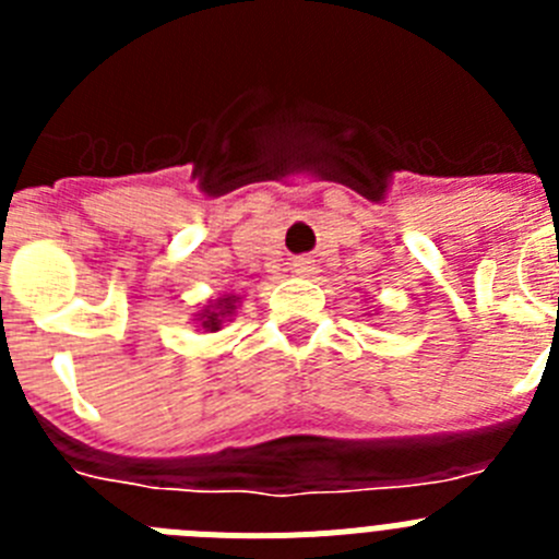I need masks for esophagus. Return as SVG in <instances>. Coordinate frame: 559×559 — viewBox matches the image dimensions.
Wrapping results in <instances>:
<instances>
[{
    "mask_svg": "<svg viewBox=\"0 0 559 559\" xmlns=\"http://www.w3.org/2000/svg\"><path fill=\"white\" fill-rule=\"evenodd\" d=\"M294 271L299 276H310L313 274V260H310V257H299V260L294 263Z\"/></svg>",
    "mask_w": 559,
    "mask_h": 559,
    "instance_id": "1",
    "label": "esophagus"
}]
</instances>
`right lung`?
I'll use <instances>...</instances> for the list:
<instances>
[{"instance_id": "add662e5", "label": "right lung", "mask_w": 559, "mask_h": 559, "mask_svg": "<svg viewBox=\"0 0 559 559\" xmlns=\"http://www.w3.org/2000/svg\"><path fill=\"white\" fill-rule=\"evenodd\" d=\"M237 302H240V296H235V294L218 296V299H212L210 305H204V310H201V313H195L199 316L195 322H199L206 333H215V330H221V324L229 322L231 316H235Z\"/></svg>"}]
</instances>
